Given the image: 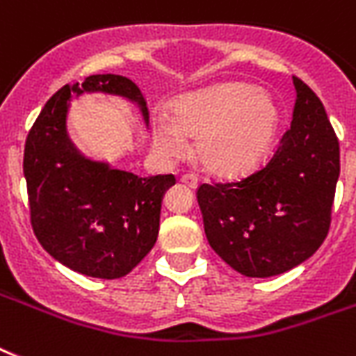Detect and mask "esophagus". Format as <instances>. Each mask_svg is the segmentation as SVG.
<instances>
[{
    "label": "esophagus",
    "instance_id": "esophagus-1",
    "mask_svg": "<svg viewBox=\"0 0 356 356\" xmlns=\"http://www.w3.org/2000/svg\"><path fill=\"white\" fill-rule=\"evenodd\" d=\"M180 181L181 184H186L187 187H193L195 189L196 186H198V178H196L193 172H186V175H181L180 176Z\"/></svg>",
    "mask_w": 356,
    "mask_h": 356
}]
</instances>
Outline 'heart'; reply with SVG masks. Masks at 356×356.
Returning <instances> with one entry per match:
<instances>
[{
  "label": "heart",
  "instance_id": "heart-1",
  "mask_svg": "<svg viewBox=\"0 0 356 356\" xmlns=\"http://www.w3.org/2000/svg\"><path fill=\"white\" fill-rule=\"evenodd\" d=\"M170 119L152 123V145L160 154L180 158L187 150L184 134L198 136L196 152L207 170L241 176L266 158L280 112L268 93L250 84H222L178 97Z\"/></svg>",
  "mask_w": 356,
  "mask_h": 356
}]
</instances>
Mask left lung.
I'll return each mask as SVG.
<instances>
[{
	"instance_id": "obj_1",
	"label": "left lung",
	"mask_w": 356,
	"mask_h": 356,
	"mask_svg": "<svg viewBox=\"0 0 356 356\" xmlns=\"http://www.w3.org/2000/svg\"><path fill=\"white\" fill-rule=\"evenodd\" d=\"M292 79L294 118L270 160L243 178L196 189L207 243L248 277L298 266L322 246L331 226L340 145L322 101Z\"/></svg>"
}]
</instances>
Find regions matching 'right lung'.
I'll return each mask as SVG.
<instances>
[{
	"instance_id": "1",
	"label": "right lung",
	"mask_w": 356,
	"mask_h": 356,
	"mask_svg": "<svg viewBox=\"0 0 356 356\" xmlns=\"http://www.w3.org/2000/svg\"><path fill=\"white\" fill-rule=\"evenodd\" d=\"M108 92L147 102L123 75H90L65 84L45 102L31 127L24 150L31 226L56 261L79 274L118 280L149 254L160 229L161 196L172 175L139 178L76 154L65 136L71 93Z\"/></svg>"
}]
</instances>
